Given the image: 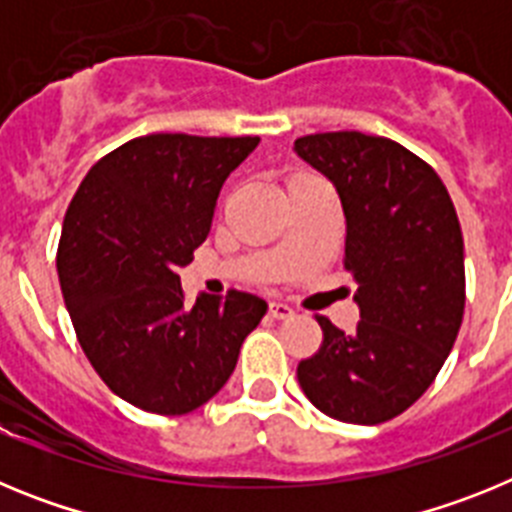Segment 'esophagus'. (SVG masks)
<instances>
[{
    "instance_id": "esophagus-1",
    "label": "esophagus",
    "mask_w": 512,
    "mask_h": 512,
    "mask_svg": "<svg viewBox=\"0 0 512 512\" xmlns=\"http://www.w3.org/2000/svg\"><path fill=\"white\" fill-rule=\"evenodd\" d=\"M269 315L271 318L284 320V318H292V315H295V310H292L289 305H284V302H269Z\"/></svg>"
}]
</instances>
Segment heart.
Here are the masks:
<instances>
[{
  "label": "heart",
  "instance_id": "1",
  "mask_svg": "<svg viewBox=\"0 0 512 512\" xmlns=\"http://www.w3.org/2000/svg\"><path fill=\"white\" fill-rule=\"evenodd\" d=\"M300 176H305V174H300ZM300 176H292V179H289V182H295V179H300Z\"/></svg>",
  "mask_w": 512,
  "mask_h": 512
}]
</instances>
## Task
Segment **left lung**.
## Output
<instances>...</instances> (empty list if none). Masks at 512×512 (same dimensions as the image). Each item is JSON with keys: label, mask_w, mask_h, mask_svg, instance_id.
<instances>
[{"label": "left lung", "mask_w": 512, "mask_h": 512, "mask_svg": "<svg viewBox=\"0 0 512 512\" xmlns=\"http://www.w3.org/2000/svg\"><path fill=\"white\" fill-rule=\"evenodd\" d=\"M346 215V256L361 320L318 315L323 343L300 361L307 400L330 418L377 425L433 384L464 318V238L441 176L405 146L356 130L295 140Z\"/></svg>", "instance_id": "8db88e82"}]
</instances>
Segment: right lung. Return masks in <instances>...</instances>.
Returning <instances> with one entry per match:
<instances>
[{"instance_id":"1","label":"right lung","mask_w":512,"mask_h":512,"mask_svg":"<svg viewBox=\"0 0 512 512\" xmlns=\"http://www.w3.org/2000/svg\"><path fill=\"white\" fill-rule=\"evenodd\" d=\"M259 138L153 133L99 158L76 189L58 279L89 364L135 408L187 415L223 390L266 302L230 289L184 307L179 269L210 233L217 194Z\"/></svg>"}]
</instances>
